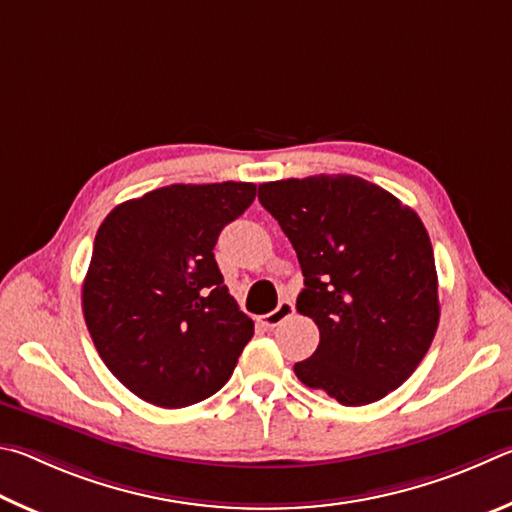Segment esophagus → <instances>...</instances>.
<instances>
[{"mask_svg": "<svg viewBox=\"0 0 512 512\" xmlns=\"http://www.w3.org/2000/svg\"><path fill=\"white\" fill-rule=\"evenodd\" d=\"M292 315H294V303L285 299L279 303V306H276V310L267 312V315H263V317H258V321H261L263 328H276Z\"/></svg>", "mask_w": 512, "mask_h": 512, "instance_id": "34e87169", "label": "esophagus"}]
</instances>
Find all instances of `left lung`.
Instances as JSON below:
<instances>
[{
  "label": "left lung",
  "instance_id": "1",
  "mask_svg": "<svg viewBox=\"0 0 512 512\" xmlns=\"http://www.w3.org/2000/svg\"><path fill=\"white\" fill-rule=\"evenodd\" d=\"M258 200L297 251L306 285L297 310L319 328L297 378L346 407L389 396L423 362L441 317L418 213L355 175L267 182Z\"/></svg>",
  "mask_w": 512,
  "mask_h": 512
}]
</instances>
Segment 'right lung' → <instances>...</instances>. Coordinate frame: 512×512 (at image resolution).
<instances>
[{"label": "right lung", "instance_id": "obj_1", "mask_svg": "<svg viewBox=\"0 0 512 512\" xmlns=\"http://www.w3.org/2000/svg\"><path fill=\"white\" fill-rule=\"evenodd\" d=\"M254 197L249 182L170 184L119 204L98 227L85 324L114 378L150 405L213 396L254 335L213 256Z\"/></svg>", "mask_w": 512, "mask_h": 512}]
</instances>
